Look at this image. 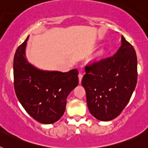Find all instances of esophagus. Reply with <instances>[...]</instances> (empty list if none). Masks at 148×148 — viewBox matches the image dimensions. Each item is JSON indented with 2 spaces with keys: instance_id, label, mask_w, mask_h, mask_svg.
Listing matches in <instances>:
<instances>
[{
  "instance_id": "34e87169",
  "label": "esophagus",
  "mask_w": 148,
  "mask_h": 148,
  "mask_svg": "<svg viewBox=\"0 0 148 148\" xmlns=\"http://www.w3.org/2000/svg\"><path fill=\"white\" fill-rule=\"evenodd\" d=\"M82 78H83V75H82V73H79V74H78V80H79V83L80 84L81 82H82Z\"/></svg>"
}]
</instances>
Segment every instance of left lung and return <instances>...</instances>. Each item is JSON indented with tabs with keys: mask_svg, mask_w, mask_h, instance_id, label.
Listing matches in <instances>:
<instances>
[{
	"mask_svg": "<svg viewBox=\"0 0 148 148\" xmlns=\"http://www.w3.org/2000/svg\"><path fill=\"white\" fill-rule=\"evenodd\" d=\"M82 86L90 113L103 121L116 118L129 102L137 82V58L133 46L121 36L111 57L85 66Z\"/></svg>",
	"mask_w": 148,
	"mask_h": 148,
	"instance_id": "8db88e82",
	"label": "left lung"
}]
</instances>
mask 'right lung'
I'll return each mask as SVG.
<instances>
[{"instance_id": "obj_1", "label": "right lung", "mask_w": 148, "mask_h": 148, "mask_svg": "<svg viewBox=\"0 0 148 148\" xmlns=\"http://www.w3.org/2000/svg\"><path fill=\"white\" fill-rule=\"evenodd\" d=\"M29 36L15 52L14 86L18 100L38 122H56L64 115L66 98L78 84L77 69L66 73L40 70L29 62L26 47Z\"/></svg>"}]
</instances>
